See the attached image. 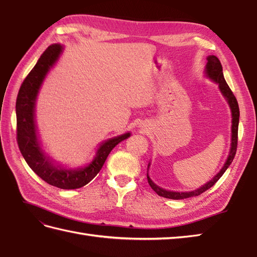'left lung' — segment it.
Listing matches in <instances>:
<instances>
[{
    "mask_svg": "<svg viewBox=\"0 0 257 257\" xmlns=\"http://www.w3.org/2000/svg\"><path fill=\"white\" fill-rule=\"evenodd\" d=\"M207 63L205 65V69H204V76L206 78L211 79L212 81H214L215 84L219 85V89L221 91L222 96L225 98V100L227 102L228 107L231 109V114H232V124H231V147L230 150H228V155L226 160L224 162V165L221 168V170L217 172L214 177H213L210 181H207L204 183L202 187L192 190V191H183V192H180V191H171V190H166L159 185H157L154 181H152L151 178L149 177V168L151 166V162H149L148 169H147V179H148V182L150 184V187L155 192L163 196V198L167 199H172V200H182V199H187L191 198V196H196L200 195L201 193H203L204 191L209 190L211 187H213L219 180L224 172L226 171V169L230 167L232 163L234 157H235L236 154V147H237V132H238V121H239V109H238V103L235 96L233 95L232 90L230 89V87L226 84V81L224 79V75H223V68L222 65L219 61V58L214 55H209L206 57Z\"/></svg>",
    "mask_w": 257,
    "mask_h": 257,
    "instance_id": "obj_1",
    "label": "left lung"
}]
</instances>
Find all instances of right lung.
<instances>
[{
	"label": "right lung",
	"mask_w": 257,
	"mask_h": 257,
	"mask_svg": "<svg viewBox=\"0 0 257 257\" xmlns=\"http://www.w3.org/2000/svg\"><path fill=\"white\" fill-rule=\"evenodd\" d=\"M63 51V45L53 44L42 54L21 86L15 111L19 148L27 165L48 184L59 189L73 190L89 183L100 171L110 151L122 140L128 139L132 133H124L101 141L92 160L83 167L70 168L62 165L47 154L43 148L36 125V100L47 74L55 66Z\"/></svg>",
	"instance_id": "add662e5"
}]
</instances>
